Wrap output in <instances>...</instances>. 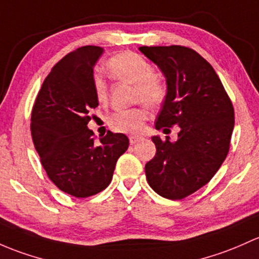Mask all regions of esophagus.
Here are the masks:
<instances>
[{
	"instance_id": "obj_1",
	"label": "esophagus",
	"mask_w": 259,
	"mask_h": 259,
	"mask_svg": "<svg viewBox=\"0 0 259 259\" xmlns=\"http://www.w3.org/2000/svg\"><path fill=\"white\" fill-rule=\"evenodd\" d=\"M141 138L140 137H134V135H132V137H129V141L132 145H134V144H137L138 141H140Z\"/></svg>"
}]
</instances>
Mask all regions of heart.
Here are the masks:
<instances>
[{"instance_id":"heart-1","label":"heart","mask_w":259,"mask_h":259,"mask_svg":"<svg viewBox=\"0 0 259 259\" xmlns=\"http://www.w3.org/2000/svg\"><path fill=\"white\" fill-rule=\"evenodd\" d=\"M107 69L114 79L134 85V100L143 102L150 108H159L165 102L167 91L165 84L155 77V69L149 61L134 52H121L107 62ZM93 89L98 103L109 102V89L103 77L95 74ZM149 118L148 109L140 107L114 114L109 120L114 132L124 134H140Z\"/></svg>"}]
</instances>
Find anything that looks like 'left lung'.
<instances>
[{
  "mask_svg": "<svg viewBox=\"0 0 259 259\" xmlns=\"http://www.w3.org/2000/svg\"><path fill=\"white\" fill-rule=\"evenodd\" d=\"M159 67L167 95L156 118L157 130L179 125L178 140L152 137L156 154L145 165L156 194L181 200L205 186L230 150L235 126L232 103L212 65L191 48L140 47ZM170 132V130H168Z\"/></svg>",
  "mask_w": 259,
  "mask_h": 259,
  "instance_id": "8db88e82",
  "label": "left lung"
}]
</instances>
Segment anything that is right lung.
Here are the masks:
<instances>
[{
	"instance_id": "1",
	"label": "right lung",
	"mask_w": 259,
	"mask_h": 259,
	"mask_svg": "<svg viewBox=\"0 0 259 259\" xmlns=\"http://www.w3.org/2000/svg\"><path fill=\"white\" fill-rule=\"evenodd\" d=\"M103 52L84 46L68 53L43 81L32 110V139L43 168L59 190L78 198L107 189L129 148L126 135L108 132L95 143L88 129L89 111L99 104L93 69Z\"/></svg>"
}]
</instances>
